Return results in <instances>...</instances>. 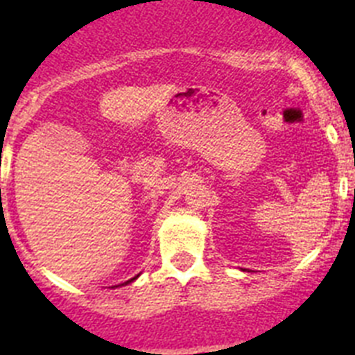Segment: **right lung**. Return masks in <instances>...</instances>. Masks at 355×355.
I'll return each mask as SVG.
<instances>
[{
  "instance_id": "1",
  "label": "right lung",
  "mask_w": 355,
  "mask_h": 355,
  "mask_svg": "<svg viewBox=\"0 0 355 355\" xmlns=\"http://www.w3.org/2000/svg\"><path fill=\"white\" fill-rule=\"evenodd\" d=\"M137 277H139V275H137ZM137 277H133V279H130V281H126V283H124V284H130V283H133V281H135V279H137Z\"/></svg>"
}]
</instances>
